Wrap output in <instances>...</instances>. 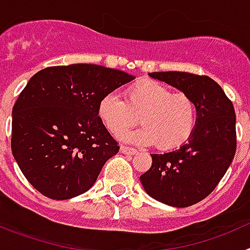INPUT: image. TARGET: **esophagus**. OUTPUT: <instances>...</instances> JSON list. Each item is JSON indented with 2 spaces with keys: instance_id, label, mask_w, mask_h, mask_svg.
Wrapping results in <instances>:
<instances>
[{
  "instance_id": "1",
  "label": "esophagus",
  "mask_w": 250,
  "mask_h": 250,
  "mask_svg": "<svg viewBox=\"0 0 250 250\" xmlns=\"http://www.w3.org/2000/svg\"><path fill=\"white\" fill-rule=\"evenodd\" d=\"M120 151L123 152V154H127V155H134V154H138V150L134 149V147L125 146V145H121Z\"/></svg>"
}]
</instances>
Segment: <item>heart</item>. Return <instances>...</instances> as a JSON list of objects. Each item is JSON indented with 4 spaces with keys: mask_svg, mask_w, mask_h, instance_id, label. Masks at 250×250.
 <instances>
[{
    "mask_svg": "<svg viewBox=\"0 0 250 250\" xmlns=\"http://www.w3.org/2000/svg\"><path fill=\"white\" fill-rule=\"evenodd\" d=\"M99 118L114 135H120L139 123L136 131L123 135L136 144H155L160 150L182 146L194 132L198 107L193 99L156 81H140L129 86L126 100L116 94L104 96L99 103Z\"/></svg>",
    "mask_w": 250,
    "mask_h": 250,
    "instance_id": "1",
    "label": "heart"
}]
</instances>
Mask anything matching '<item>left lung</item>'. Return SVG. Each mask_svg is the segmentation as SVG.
I'll use <instances>...</instances> for the list:
<instances>
[{
  "mask_svg": "<svg viewBox=\"0 0 250 250\" xmlns=\"http://www.w3.org/2000/svg\"><path fill=\"white\" fill-rule=\"evenodd\" d=\"M149 75L189 95L198 107V121L180 149L151 154V167L140 176V182L145 191L163 204L190 207L215 189L235 155L233 103L209 76L180 71Z\"/></svg>",
  "mask_w": 250,
  "mask_h": 250,
  "instance_id": "obj_1",
  "label": "left lung"
}]
</instances>
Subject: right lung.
<instances>
[{"mask_svg": "<svg viewBox=\"0 0 250 250\" xmlns=\"http://www.w3.org/2000/svg\"><path fill=\"white\" fill-rule=\"evenodd\" d=\"M131 80L91 63L51 66L31 77L13 105L11 149L36 190L65 200L95 184L120 149L99 118V103Z\"/></svg>", "mask_w": 250, "mask_h": 250, "instance_id": "1", "label": "right lung"}]
</instances>
